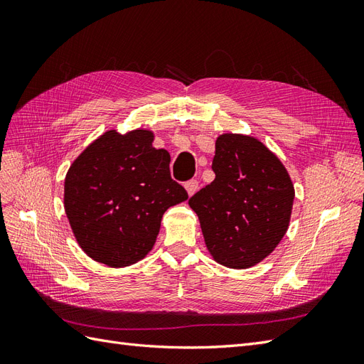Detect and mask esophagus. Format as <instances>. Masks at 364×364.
I'll return each instance as SVG.
<instances>
[{
	"label": "esophagus",
	"instance_id": "esophagus-1",
	"mask_svg": "<svg viewBox=\"0 0 364 364\" xmlns=\"http://www.w3.org/2000/svg\"><path fill=\"white\" fill-rule=\"evenodd\" d=\"M185 190L186 193H188V196H193L197 190H199V182H197L196 179H191L185 183Z\"/></svg>",
	"mask_w": 364,
	"mask_h": 364
}]
</instances>
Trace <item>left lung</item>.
I'll return each mask as SVG.
<instances>
[{
    "label": "left lung",
    "mask_w": 364,
    "mask_h": 364,
    "mask_svg": "<svg viewBox=\"0 0 364 364\" xmlns=\"http://www.w3.org/2000/svg\"><path fill=\"white\" fill-rule=\"evenodd\" d=\"M215 179L188 205L200 220L214 261L249 269L279 245L290 225L294 186L279 158L261 141L223 134L215 141Z\"/></svg>",
    "instance_id": "left-lung-1"
}]
</instances>
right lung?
I'll use <instances>...</instances> for the list:
<instances>
[{"instance_id": "add662e5", "label": "right lung", "mask_w": 364, "mask_h": 364, "mask_svg": "<svg viewBox=\"0 0 364 364\" xmlns=\"http://www.w3.org/2000/svg\"><path fill=\"white\" fill-rule=\"evenodd\" d=\"M155 135L107 130L77 158L65 178V213L87 257L126 267L155 245L164 213L188 199L170 176V153Z\"/></svg>"}]
</instances>
